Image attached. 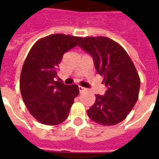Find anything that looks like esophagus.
Listing matches in <instances>:
<instances>
[{"label":"esophagus","mask_w":159,"mask_h":159,"mask_svg":"<svg viewBox=\"0 0 159 159\" xmlns=\"http://www.w3.org/2000/svg\"><path fill=\"white\" fill-rule=\"evenodd\" d=\"M79 90H80V93H82L84 91H86V89H84L83 87H80H80H79Z\"/></svg>","instance_id":"esophagus-1"}]
</instances>
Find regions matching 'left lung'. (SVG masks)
<instances>
[{"mask_svg": "<svg viewBox=\"0 0 159 159\" xmlns=\"http://www.w3.org/2000/svg\"><path fill=\"white\" fill-rule=\"evenodd\" d=\"M79 46L92 56L107 87L104 95H95L94 105L87 111L89 117L102 125L119 124L138 100L141 81L134 64L119 43L107 37H85Z\"/></svg>", "mask_w": 159, "mask_h": 159, "instance_id": "1", "label": "left lung"}]
</instances>
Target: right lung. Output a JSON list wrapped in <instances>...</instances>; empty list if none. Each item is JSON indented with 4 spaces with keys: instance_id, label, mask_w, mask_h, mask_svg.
I'll use <instances>...</instances> for the list:
<instances>
[{
    "instance_id": "right-lung-1",
    "label": "right lung",
    "mask_w": 159,
    "mask_h": 159,
    "mask_svg": "<svg viewBox=\"0 0 159 159\" xmlns=\"http://www.w3.org/2000/svg\"><path fill=\"white\" fill-rule=\"evenodd\" d=\"M80 37L57 34L34 43L25 60L20 76V91L28 111L40 123L61 124L68 118L79 87L64 85L57 77L58 64L64 53L77 46Z\"/></svg>"
}]
</instances>
